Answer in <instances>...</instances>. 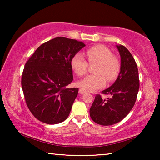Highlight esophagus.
I'll use <instances>...</instances> for the list:
<instances>
[{
	"label": "esophagus",
	"mask_w": 160,
	"mask_h": 160,
	"mask_svg": "<svg viewBox=\"0 0 160 160\" xmlns=\"http://www.w3.org/2000/svg\"><path fill=\"white\" fill-rule=\"evenodd\" d=\"M85 92H86L85 90H82V89H79V93L80 94H84V93H85Z\"/></svg>",
	"instance_id": "34e87169"
}]
</instances>
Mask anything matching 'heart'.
Here are the masks:
<instances>
[{"label":"heart","mask_w":160,"mask_h":160,"mask_svg":"<svg viewBox=\"0 0 160 160\" xmlns=\"http://www.w3.org/2000/svg\"><path fill=\"white\" fill-rule=\"evenodd\" d=\"M85 54L90 63H97V65L94 69L95 74L88 75L79 82L84 90H99L105 86L107 80L112 82L118 78L121 70L120 61L107 47L101 44L92 46L87 48ZM70 66L78 76H83L88 72V63L80 53L72 56Z\"/></svg>","instance_id":"heart-1"}]
</instances>
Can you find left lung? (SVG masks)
<instances>
[{"label": "left lung", "mask_w": 160, "mask_h": 160, "mask_svg": "<svg viewBox=\"0 0 160 160\" xmlns=\"http://www.w3.org/2000/svg\"><path fill=\"white\" fill-rule=\"evenodd\" d=\"M121 56V71L118 78L102 94H109L107 99L96 94L90 109L94 122L102 126L118 123L133 107L139 90L138 70L134 58L123 45L116 46Z\"/></svg>", "instance_id": "8db88e82"}]
</instances>
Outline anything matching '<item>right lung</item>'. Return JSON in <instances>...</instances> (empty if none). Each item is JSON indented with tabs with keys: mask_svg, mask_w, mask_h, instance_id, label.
Segmentation results:
<instances>
[{
	"mask_svg": "<svg viewBox=\"0 0 160 160\" xmlns=\"http://www.w3.org/2000/svg\"><path fill=\"white\" fill-rule=\"evenodd\" d=\"M83 42L56 37L42 44L26 62L21 85L29 111L47 124L64 121L69 116L78 88L67 86L73 80L70 61L85 47Z\"/></svg>",
	"mask_w": 160,
	"mask_h": 160,
	"instance_id": "add662e5",
	"label": "right lung"
}]
</instances>
